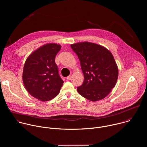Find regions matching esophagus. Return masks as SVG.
<instances>
[{"label":"esophagus","mask_w":147,"mask_h":147,"mask_svg":"<svg viewBox=\"0 0 147 147\" xmlns=\"http://www.w3.org/2000/svg\"><path fill=\"white\" fill-rule=\"evenodd\" d=\"M71 79V76H69L67 77V80H70Z\"/></svg>","instance_id":"obj_1"}]
</instances>
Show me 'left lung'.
Returning a JSON list of instances; mask_svg holds the SVG:
<instances>
[{
    "instance_id": "8db88e82",
    "label": "left lung",
    "mask_w": 147,
    "mask_h": 147,
    "mask_svg": "<svg viewBox=\"0 0 147 147\" xmlns=\"http://www.w3.org/2000/svg\"><path fill=\"white\" fill-rule=\"evenodd\" d=\"M77 54L84 77L78 92L91 101L107 96L115 87L119 70L112 53L105 47L88 42L70 45Z\"/></svg>"
}]
</instances>
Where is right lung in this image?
<instances>
[{"label": "right lung", "instance_id": "right-lung-1", "mask_svg": "<svg viewBox=\"0 0 147 147\" xmlns=\"http://www.w3.org/2000/svg\"><path fill=\"white\" fill-rule=\"evenodd\" d=\"M61 46L49 43L39 47L27 58L23 68V81L28 92L40 101L56 96L63 84L55 63V57Z\"/></svg>", "mask_w": 147, "mask_h": 147}]
</instances>
